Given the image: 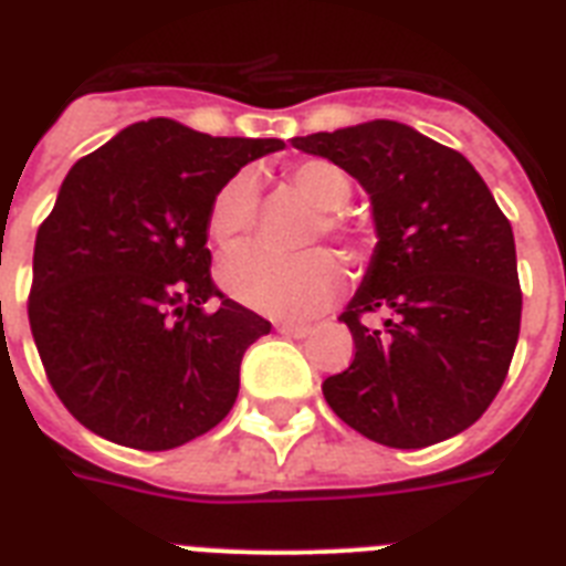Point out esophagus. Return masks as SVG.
<instances>
[{
    "label": "esophagus",
    "instance_id": "34e87169",
    "mask_svg": "<svg viewBox=\"0 0 566 566\" xmlns=\"http://www.w3.org/2000/svg\"><path fill=\"white\" fill-rule=\"evenodd\" d=\"M279 335H284V337H305V335H311V326L308 323H279Z\"/></svg>",
    "mask_w": 566,
    "mask_h": 566
}]
</instances>
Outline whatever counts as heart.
Masks as SVG:
<instances>
[{
    "instance_id": "obj_1",
    "label": "heart",
    "mask_w": 566,
    "mask_h": 566,
    "mask_svg": "<svg viewBox=\"0 0 566 566\" xmlns=\"http://www.w3.org/2000/svg\"><path fill=\"white\" fill-rule=\"evenodd\" d=\"M287 185L317 205V217L308 226V240L332 238L337 243H353L355 229L340 208L353 196V181L337 164L311 158L293 164L287 170ZM258 217V185L252 172H238L213 193L208 205V234L220 247L238 243L252 231ZM220 284L234 300L249 308L282 319L314 317L337 300L344 287V270L326 249H308L296 255H284L273 249L238 247L222 258Z\"/></svg>"
}]
</instances>
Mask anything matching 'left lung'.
Instances as JSON below:
<instances>
[{
	"instance_id": "left-lung-1",
	"label": "left lung",
	"mask_w": 566,
	"mask_h": 566,
	"mask_svg": "<svg viewBox=\"0 0 566 566\" xmlns=\"http://www.w3.org/2000/svg\"><path fill=\"white\" fill-rule=\"evenodd\" d=\"M370 193L376 252L340 314L349 370L328 408L364 438L420 449L470 429L500 394L523 293L509 217L464 155L394 119L293 137ZM373 313L381 324H367Z\"/></svg>"
}]
</instances>
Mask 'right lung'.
<instances>
[{"mask_svg": "<svg viewBox=\"0 0 566 566\" xmlns=\"http://www.w3.org/2000/svg\"><path fill=\"white\" fill-rule=\"evenodd\" d=\"M282 146L155 117L66 172L34 240L29 323L49 385L84 429L161 452L231 411L243 353L270 323L217 291L208 205Z\"/></svg>", "mask_w": 566, "mask_h": 566, "instance_id": "right-lung-1", "label": "right lung"}]
</instances>
